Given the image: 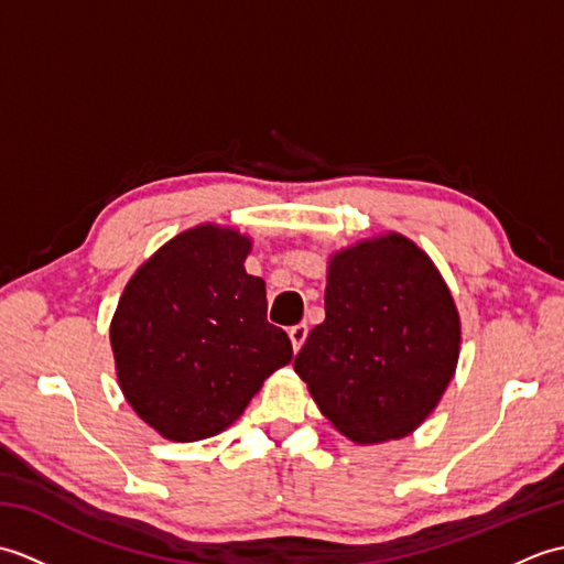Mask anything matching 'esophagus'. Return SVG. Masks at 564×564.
<instances>
[{
	"label": "esophagus",
	"instance_id": "esophagus-1",
	"mask_svg": "<svg viewBox=\"0 0 564 564\" xmlns=\"http://www.w3.org/2000/svg\"><path fill=\"white\" fill-rule=\"evenodd\" d=\"M289 337H291V341H293V349H295V351H301V346H303V344H305V339H307V325H305V322H303V325H295V327H291Z\"/></svg>",
	"mask_w": 564,
	"mask_h": 564
}]
</instances>
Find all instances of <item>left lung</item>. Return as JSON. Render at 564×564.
Masks as SVG:
<instances>
[{
  "instance_id": "1",
  "label": "left lung",
  "mask_w": 564,
  "mask_h": 564,
  "mask_svg": "<svg viewBox=\"0 0 564 564\" xmlns=\"http://www.w3.org/2000/svg\"><path fill=\"white\" fill-rule=\"evenodd\" d=\"M458 354L446 281L412 239L388 232L329 259L325 322L293 368L334 429L380 443L412 434L436 410Z\"/></svg>"
}]
</instances>
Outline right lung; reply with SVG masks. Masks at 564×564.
<instances>
[{
	"label": "right lung",
	"instance_id": "right-lung-1",
	"mask_svg": "<svg viewBox=\"0 0 564 564\" xmlns=\"http://www.w3.org/2000/svg\"><path fill=\"white\" fill-rule=\"evenodd\" d=\"M251 239L196 225L128 281L111 319L128 404L170 441L220 434L273 370L291 364L289 334L267 319V283L245 271Z\"/></svg>",
	"mask_w": 564,
	"mask_h": 564
}]
</instances>
